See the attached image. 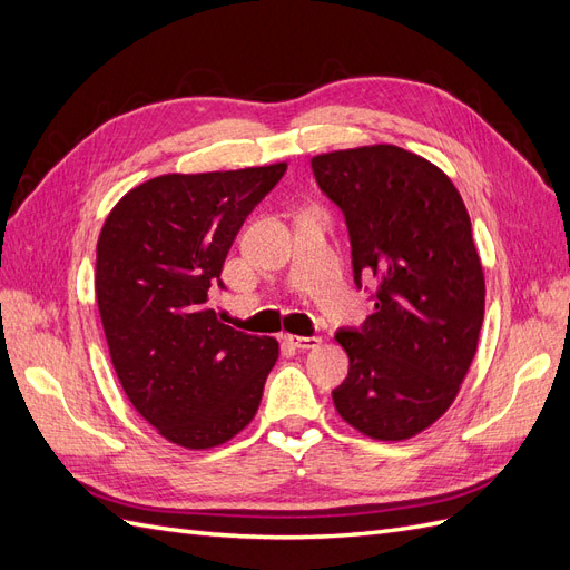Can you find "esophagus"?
<instances>
[{"label":"esophagus","mask_w":570,"mask_h":570,"mask_svg":"<svg viewBox=\"0 0 570 570\" xmlns=\"http://www.w3.org/2000/svg\"><path fill=\"white\" fill-rule=\"evenodd\" d=\"M285 340H287V344H292V347H297V350H318L321 344H323V340H321V337H302V335H287Z\"/></svg>","instance_id":"1"}]
</instances>
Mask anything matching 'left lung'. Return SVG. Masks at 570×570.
I'll return each mask as SVG.
<instances>
[{
	"label": "left lung",
	"instance_id": "left-lung-1",
	"mask_svg": "<svg viewBox=\"0 0 570 570\" xmlns=\"http://www.w3.org/2000/svg\"><path fill=\"white\" fill-rule=\"evenodd\" d=\"M312 168L347 220L356 285L381 281L366 325L335 335L350 356L335 409L371 440H411L454 404L478 352L485 273L469 212L442 168L394 145L316 154Z\"/></svg>",
	"mask_w": 570,
	"mask_h": 570
}]
</instances>
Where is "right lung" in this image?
<instances>
[{"mask_svg": "<svg viewBox=\"0 0 570 570\" xmlns=\"http://www.w3.org/2000/svg\"><path fill=\"white\" fill-rule=\"evenodd\" d=\"M285 168L157 176L101 226L95 292L114 371L135 411L185 450L243 433L278 361V340L220 323L209 292L223 287L237 230Z\"/></svg>", "mask_w": 570, "mask_h": 570, "instance_id": "right-lung-1", "label": "right lung"}]
</instances>
